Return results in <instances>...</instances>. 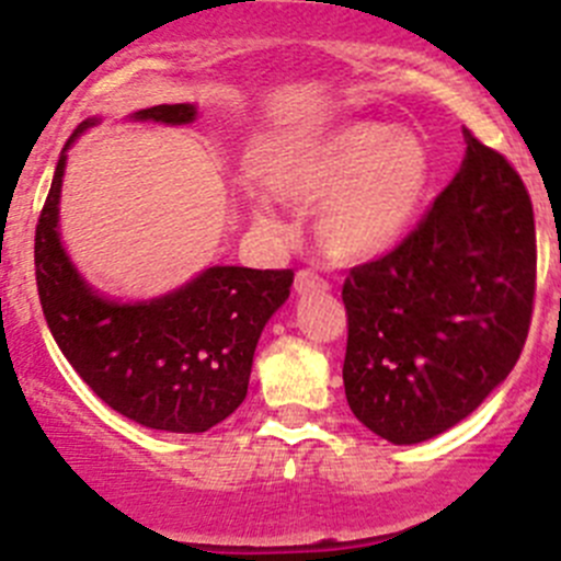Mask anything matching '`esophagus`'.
Instances as JSON below:
<instances>
[{
	"label": "esophagus",
	"instance_id": "1",
	"mask_svg": "<svg viewBox=\"0 0 561 561\" xmlns=\"http://www.w3.org/2000/svg\"><path fill=\"white\" fill-rule=\"evenodd\" d=\"M294 288H297V294H323L329 283L319 273H313V270H299L297 278H294Z\"/></svg>",
	"mask_w": 561,
	"mask_h": 561
}]
</instances>
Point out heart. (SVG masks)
Segmentation results:
<instances>
[{"mask_svg":"<svg viewBox=\"0 0 561 561\" xmlns=\"http://www.w3.org/2000/svg\"><path fill=\"white\" fill-rule=\"evenodd\" d=\"M264 186L294 210L316 213V238L334 259H375L408 238L432 186V153L415 131L348 121L275 148ZM256 216L267 210L256 205Z\"/></svg>","mask_w":561,"mask_h":561,"instance_id":"b5f03b06","label":"heart"}]
</instances>
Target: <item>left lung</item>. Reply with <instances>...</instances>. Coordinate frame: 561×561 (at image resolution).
Segmentation results:
<instances>
[{"mask_svg":"<svg viewBox=\"0 0 561 561\" xmlns=\"http://www.w3.org/2000/svg\"><path fill=\"white\" fill-rule=\"evenodd\" d=\"M467 156L413 232L351 267L343 383L356 419L394 446L451 430L507 378L535 302L533 202L502 153Z\"/></svg>","mask_w":561,"mask_h":561,"instance_id":"obj_1","label":"left lung"}]
</instances>
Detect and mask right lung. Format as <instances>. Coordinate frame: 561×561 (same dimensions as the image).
<instances>
[{"label":"right lung","mask_w":561,"mask_h":561,"mask_svg":"<svg viewBox=\"0 0 561 561\" xmlns=\"http://www.w3.org/2000/svg\"><path fill=\"white\" fill-rule=\"evenodd\" d=\"M135 121L192 124L194 105L137 110ZM72 131L34 232V275L50 334L102 402L148 430L196 435L242 405L264 323L288 299L291 270L207 267L186 286L115 302L96 294L59 238V196Z\"/></svg>","instance_id":"add662e5"}]
</instances>
